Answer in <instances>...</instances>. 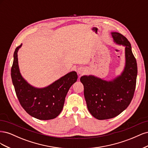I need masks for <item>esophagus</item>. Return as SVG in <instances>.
<instances>
[{
    "instance_id": "34e87169",
    "label": "esophagus",
    "mask_w": 148,
    "mask_h": 148,
    "mask_svg": "<svg viewBox=\"0 0 148 148\" xmlns=\"http://www.w3.org/2000/svg\"><path fill=\"white\" fill-rule=\"evenodd\" d=\"M85 71V69L83 68V67H79V68H78L77 69V73L79 74V75H83Z\"/></svg>"
}]
</instances>
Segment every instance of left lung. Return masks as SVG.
<instances>
[{
    "instance_id": "1",
    "label": "left lung",
    "mask_w": 148,
    "mask_h": 148,
    "mask_svg": "<svg viewBox=\"0 0 148 148\" xmlns=\"http://www.w3.org/2000/svg\"><path fill=\"white\" fill-rule=\"evenodd\" d=\"M114 42L125 47V66L117 77L106 80L92 75H83L80 81L84 86V96L90 114L98 120L114 118L130 104L135 92L137 64L131 44L124 36L111 32Z\"/></svg>"
}]
</instances>
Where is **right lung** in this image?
I'll list each match as a JSON object with an SVG mask.
<instances>
[{
	"mask_svg": "<svg viewBox=\"0 0 148 148\" xmlns=\"http://www.w3.org/2000/svg\"><path fill=\"white\" fill-rule=\"evenodd\" d=\"M21 46L15 49L11 69L18 99L25 110L32 117L43 120L55 119L63 109L69 89L77 81V73L71 71L44 88L32 86L23 77L19 69L18 52Z\"/></svg>",
	"mask_w": 148,
	"mask_h": 148,
	"instance_id": "right-lung-1",
	"label": "right lung"
}]
</instances>
